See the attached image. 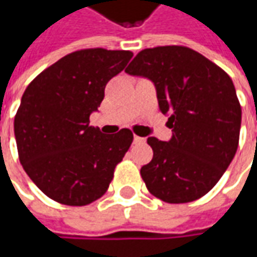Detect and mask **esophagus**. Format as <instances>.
<instances>
[{"label":"esophagus","mask_w":257,"mask_h":257,"mask_svg":"<svg viewBox=\"0 0 257 257\" xmlns=\"http://www.w3.org/2000/svg\"><path fill=\"white\" fill-rule=\"evenodd\" d=\"M134 144H143L146 140H144L143 137H139V136H134Z\"/></svg>","instance_id":"1"}]
</instances>
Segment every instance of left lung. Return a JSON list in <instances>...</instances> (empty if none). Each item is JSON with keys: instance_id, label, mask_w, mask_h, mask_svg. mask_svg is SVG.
Segmentation results:
<instances>
[{"instance_id": "1", "label": "left lung", "mask_w": 257, "mask_h": 257, "mask_svg": "<svg viewBox=\"0 0 257 257\" xmlns=\"http://www.w3.org/2000/svg\"><path fill=\"white\" fill-rule=\"evenodd\" d=\"M125 73L153 81L173 132L169 142L147 139L153 159L140 170L147 190L166 203L200 199L220 180L239 146L242 108L232 78L183 45L146 48Z\"/></svg>"}]
</instances>
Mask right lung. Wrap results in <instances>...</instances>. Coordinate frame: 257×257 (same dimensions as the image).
<instances>
[{"instance_id":"obj_1","label":"right lung","mask_w":257,"mask_h":257,"mask_svg":"<svg viewBox=\"0 0 257 257\" xmlns=\"http://www.w3.org/2000/svg\"><path fill=\"white\" fill-rule=\"evenodd\" d=\"M132 57L125 50H78L45 68L25 88L14 118L18 157L50 199L85 206L107 192L133 133L121 128L103 134L90 125V114L103 101L105 84Z\"/></svg>"}]
</instances>
